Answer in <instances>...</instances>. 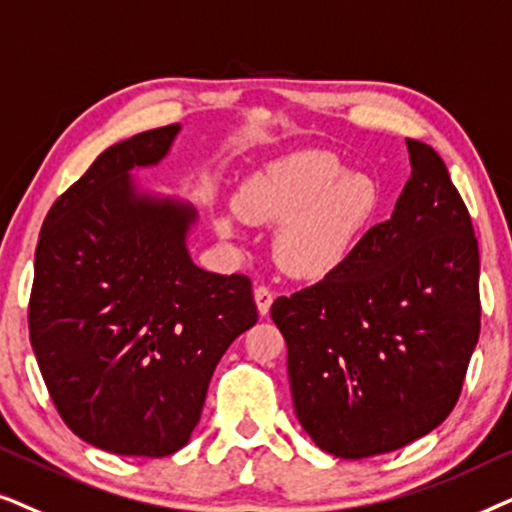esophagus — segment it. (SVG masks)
Masks as SVG:
<instances>
[{
  "label": "esophagus",
  "mask_w": 512,
  "mask_h": 512,
  "mask_svg": "<svg viewBox=\"0 0 512 512\" xmlns=\"http://www.w3.org/2000/svg\"><path fill=\"white\" fill-rule=\"evenodd\" d=\"M255 304H257V311H260V316H267L271 304H274V292H271L269 288H264V285L255 288Z\"/></svg>",
  "instance_id": "34e87169"
}]
</instances>
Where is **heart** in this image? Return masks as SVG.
<instances>
[{
  "instance_id": "b5f03b06",
  "label": "heart",
  "mask_w": 512,
  "mask_h": 512,
  "mask_svg": "<svg viewBox=\"0 0 512 512\" xmlns=\"http://www.w3.org/2000/svg\"><path fill=\"white\" fill-rule=\"evenodd\" d=\"M236 210L215 217L217 234L241 236V220L276 224L274 257L302 281L332 276L356 255L379 220L384 194L377 180L346 168L327 152L283 156L238 187Z\"/></svg>"
}]
</instances>
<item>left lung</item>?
<instances>
[{"label": "left lung", "mask_w": 512, "mask_h": 512, "mask_svg": "<svg viewBox=\"0 0 512 512\" xmlns=\"http://www.w3.org/2000/svg\"><path fill=\"white\" fill-rule=\"evenodd\" d=\"M412 175L332 276L278 297L299 424L327 454L367 459L454 410L480 337V252L445 161L407 138Z\"/></svg>", "instance_id": "8db88e82"}]
</instances>
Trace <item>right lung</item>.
<instances>
[{
    "instance_id": "obj_1",
    "label": "right lung",
    "mask_w": 512,
    "mask_h": 512,
    "mask_svg": "<svg viewBox=\"0 0 512 512\" xmlns=\"http://www.w3.org/2000/svg\"><path fill=\"white\" fill-rule=\"evenodd\" d=\"M180 126L105 149L46 215L30 297V342L53 405L88 445L159 459L199 424L210 377L257 323L241 274L196 267V210L140 192Z\"/></svg>"
}]
</instances>
